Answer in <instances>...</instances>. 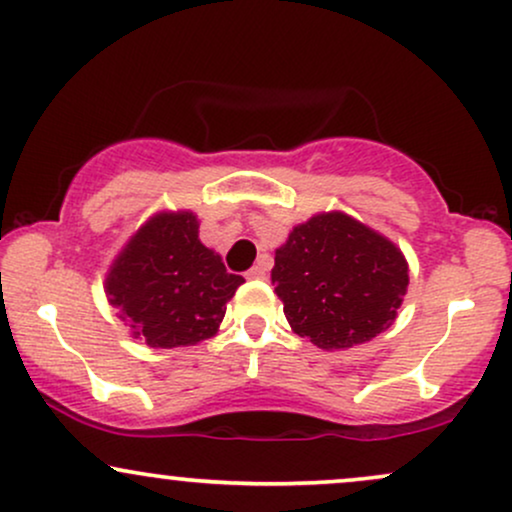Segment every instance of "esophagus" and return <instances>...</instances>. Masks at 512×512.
<instances>
[{
	"label": "esophagus",
	"instance_id": "34e87169",
	"mask_svg": "<svg viewBox=\"0 0 512 512\" xmlns=\"http://www.w3.org/2000/svg\"><path fill=\"white\" fill-rule=\"evenodd\" d=\"M267 272H269V264L257 262L255 267H252L250 272H248V279H264V276H267Z\"/></svg>",
	"mask_w": 512,
	"mask_h": 512
}]
</instances>
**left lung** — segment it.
<instances>
[{"mask_svg": "<svg viewBox=\"0 0 512 512\" xmlns=\"http://www.w3.org/2000/svg\"><path fill=\"white\" fill-rule=\"evenodd\" d=\"M274 293L288 324L319 348H353L389 329L408 288L391 240L341 212L295 226L276 250Z\"/></svg>", "mask_w": 512, "mask_h": 512, "instance_id": "left-lung-1", "label": "left lung"}]
</instances>
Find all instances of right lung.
<instances>
[{
	"label": "right lung",
	"instance_id": "add662e5",
	"mask_svg": "<svg viewBox=\"0 0 512 512\" xmlns=\"http://www.w3.org/2000/svg\"><path fill=\"white\" fill-rule=\"evenodd\" d=\"M243 276L226 272L197 238L193 212L159 214L140 229L107 276L109 303L152 348L205 341L219 329Z\"/></svg>",
	"mask_w": 512,
	"mask_h": 512
}]
</instances>
